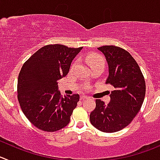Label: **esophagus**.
<instances>
[{
  "instance_id": "1",
  "label": "esophagus",
  "mask_w": 160,
  "mask_h": 160,
  "mask_svg": "<svg viewBox=\"0 0 160 160\" xmlns=\"http://www.w3.org/2000/svg\"><path fill=\"white\" fill-rule=\"evenodd\" d=\"M87 98H88V97L85 96V95H81V96H80V100H83V99H87Z\"/></svg>"
}]
</instances>
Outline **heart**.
<instances>
[{
    "mask_svg": "<svg viewBox=\"0 0 160 160\" xmlns=\"http://www.w3.org/2000/svg\"><path fill=\"white\" fill-rule=\"evenodd\" d=\"M86 62H88V64L89 65V66L92 68H95V67L98 66V65H102L104 66L105 65V61H104L103 58L102 56H100L99 54H97L95 53H88L86 55ZM77 65V62H74L72 65L71 68H73Z\"/></svg>",
    "mask_w": 160,
    "mask_h": 160,
    "instance_id": "b5f03b06",
    "label": "heart"
}]
</instances>
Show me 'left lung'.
Wrapping results in <instances>:
<instances>
[{"instance_id": "obj_1", "label": "left lung", "mask_w": 160, "mask_h": 160, "mask_svg": "<svg viewBox=\"0 0 160 160\" xmlns=\"http://www.w3.org/2000/svg\"><path fill=\"white\" fill-rule=\"evenodd\" d=\"M109 65L106 83L114 88L107 105L96 99L95 110L90 114L92 125L104 132H115L131 123L144 102L146 85L144 77L132 55L115 46L98 47Z\"/></svg>"}]
</instances>
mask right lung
<instances>
[{
	"label": "right lung",
	"mask_w": 160,
	"mask_h": 160,
	"mask_svg": "<svg viewBox=\"0 0 160 160\" xmlns=\"http://www.w3.org/2000/svg\"><path fill=\"white\" fill-rule=\"evenodd\" d=\"M82 48L46 45L23 64L18 77L17 98L24 115L38 129L55 132L69 123L80 95L62 97L58 81L68 74Z\"/></svg>",
	"instance_id": "obj_1"
}]
</instances>
